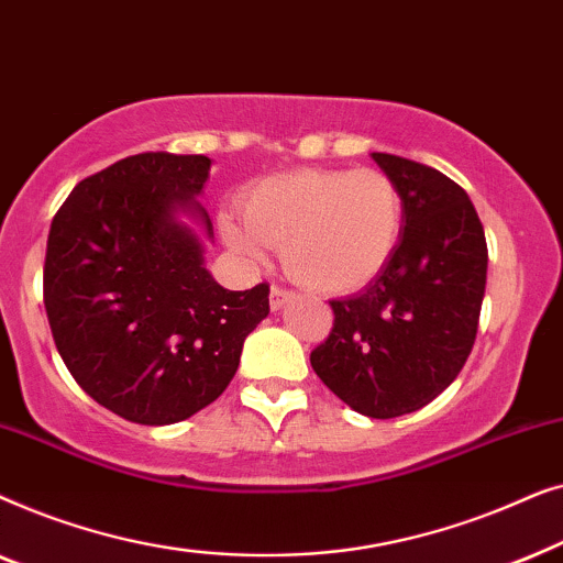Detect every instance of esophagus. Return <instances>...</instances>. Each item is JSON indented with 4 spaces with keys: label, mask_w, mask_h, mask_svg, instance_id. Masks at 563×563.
I'll return each mask as SVG.
<instances>
[{
    "label": "esophagus",
    "mask_w": 563,
    "mask_h": 563,
    "mask_svg": "<svg viewBox=\"0 0 563 563\" xmlns=\"http://www.w3.org/2000/svg\"><path fill=\"white\" fill-rule=\"evenodd\" d=\"M295 297V291H289V289H284V287H272V295H268V305H272V310H282L284 305L289 302V299Z\"/></svg>",
    "instance_id": "1"
}]
</instances>
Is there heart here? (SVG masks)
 Returning <instances> with one entry per match:
<instances>
[{
	"label": "heart",
	"instance_id": "obj_1",
	"mask_svg": "<svg viewBox=\"0 0 563 563\" xmlns=\"http://www.w3.org/2000/svg\"><path fill=\"white\" fill-rule=\"evenodd\" d=\"M243 222L220 233L251 261L282 249L291 279L320 295H351L384 272L402 235V197L382 168H297L266 176L243 197Z\"/></svg>",
	"mask_w": 563,
	"mask_h": 563
}]
</instances>
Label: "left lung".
Listing matches in <instances>:
<instances>
[{"label":"left lung","instance_id":"8db88e82","mask_svg":"<svg viewBox=\"0 0 563 563\" xmlns=\"http://www.w3.org/2000/svg\"><path fill=\"white\" fill-rule=\"evenodd\" d=\"M402 197V235L384 272L333 299V328L310 353L322 384L366 418L415 412L464 368L479 328L487 241L472 199L418 161L372 153Z\"/></svg>","mask_w":563,"mask_h":563}]
</instances>
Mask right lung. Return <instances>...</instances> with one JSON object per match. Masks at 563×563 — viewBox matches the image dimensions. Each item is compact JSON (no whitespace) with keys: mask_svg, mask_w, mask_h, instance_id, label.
<instances>
[{"mask_svg":"<svg viewBox=\"0 0 563 563\" xmlns=\"http://www.w3.org/2000/svg\"><path fill=\"white\" fill-rule=\"evenodd\" d=\"M212 161L137 153L87 176L51 222L43 302L76 384L141 426H172L214 402L245 335L268 314V284L222 289L202 245L174 220L197 212Z\"/></svg>","mask_w":563,"mask_h":563,"instance_id":"add662e5","label":"right lung"}]
</instances>
